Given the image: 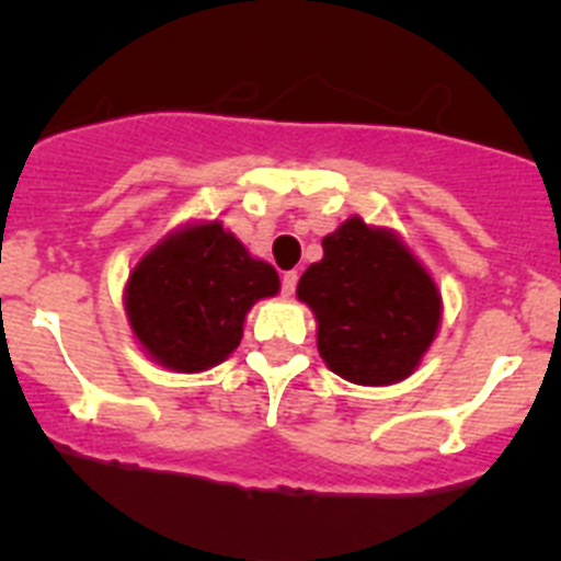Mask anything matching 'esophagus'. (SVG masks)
Here are the masks:
<instances>
[{"mask_svg": "<svg viewBox=\"0 0 561 561\" xmlns=\"http://www.w3.org/2000/svg\"><path fill=\"white\" fill-rule=\"evenodd\" d=\"M296 285H298V271H287V274H282V296L290 298L293 293H296Z\"/></svg>", "mask_w": 561, "mask_h": 561, "instance_id": "esophagus-1", "label": "esophagus"}]
</instances>
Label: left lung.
Segmentation results:
<instances>
[{
  "instance_id": "8db88e82",
  "label": "left lung",
  "mask_w": 561,
  "mask_h": 561,
  "mask_svg": "<svg viewBox=\"0 0 561 561\" xmlns=\"http://www.w3.org/2000/svg\"><path fill=\"white\" fill-rule=\"evenodd\" d=\"M317 320L328 369L355 386H396L437 339L443 296L396 230L350 217L322 239L296 287Z\"/></svg>"
}]
</instances>
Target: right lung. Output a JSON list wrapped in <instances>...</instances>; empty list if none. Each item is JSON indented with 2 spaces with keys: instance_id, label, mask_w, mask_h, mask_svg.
<instances>
[{
  "instance_id": "right-lung-1",
  "label": "right lung",
  "mask_w": 561,
  "mask_h": 561,
  "mask_svg": "<svg viewBox=\"0 0 561 561\" xmlns=\"http://www.w3.org/2000/svg\"><path fill=\"white\" fill-rule=\"evenodd\" d=\"M279 293V274L222 228L195 219L162 236L129 271L124 312L154 364L197 375L230 358L249 309Z\"/></svg>"
}]
</instances>
